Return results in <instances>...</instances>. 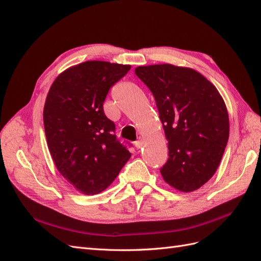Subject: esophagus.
I'll return each instance as SVG.
<instances>
[{"label":"esophagus","mask_w":261,"mask_h":261,"mask_svg":"<svg viewBox=\"0 0 261 261\" xmlns=\"http://www.w3.org/2000/svg\"><path fill=\"white\" fill-rule=\"evenodd\" d=\"M135 146H136V148H137V149H140L141 147L144 146V139L141 138V137H139V138H138V140H137L136 143H135Z\"/></svg>","instance_id":"obj_1"}]
</instances>
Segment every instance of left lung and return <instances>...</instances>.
I'll return each mask as SVG.
<instances>
[{
  "label": "left lung",
  "instance_id": "8db88e82",
  "mask_svg": "<svg viewBox=\"0 0 261 261\" xmlns=\"http://www.w3.org/2000/svg\"><path fill=\"white\" fill-rule=\"evenodd\" d=\"M135 74L155 99L168 161L160 169L172 187L188 193L215 174L228 139V114L222 97L207 78L171 64L139 66Z\"/></svg>",
  "mask_w": 261,
  "mask_h": 261
}]
</instances>
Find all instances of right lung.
<instances>
[{"label":"right lung","instance_id":"obj_1","mask_svg":"<svg viewBox=\"0 0 261 261\" xmlns=\"http://www.w3.org/2000/svg\"><path fill=\"white\" fill-rule=\"evenodd\" d=\"M129 69L116 63L84 62L60 74L46 96L43 123L52 159L85 195L105 191L132 155L103 111L110 88Z\"/></svg>","mask_w":261,"mask_h":261}]
</instances>
